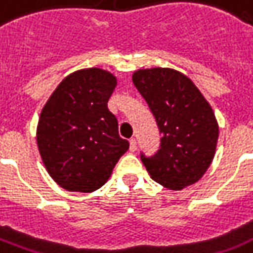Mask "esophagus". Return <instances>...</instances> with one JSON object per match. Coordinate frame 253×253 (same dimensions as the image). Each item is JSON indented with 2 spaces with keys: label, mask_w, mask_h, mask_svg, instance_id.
I'll list each match as a JSON object with an SVG mask.
<instances>
[{
  "label": "esophagus",
  "mask_w": 253,
  "mask_h": 253,
  "mask_svg": "<svg viewBox=\"0 0 253 253\" xmlns=\"http://www.w3.org/2000/svg\"><path fill=\"white\" fill-rule=\"evenodd\" d=\"M130 151H131V152L136 151V139H135V138L130 139Z\"/></svg>",
  "instance_id": "obj_1"
}]
</instances>
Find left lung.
I'll use <instances>...</instances> for the list:
<instances>
[{
	"label": "left lung",
	"mask_w": 253,
	"mask_h": 253,
	"mask_svg": "<svg viewBox=\"0 0 253 253\" xmlns=\"http://www.w3.org/2000/svg\"><path fill=\"white\" fill-rule=\"evenodd\" d=\"M132 83L163 135L154 156L140 154L151 178L172 190L193 185L215 155L219 128L211 106L193 81L174 69H139Z\"/></svg>",
	"instance_id": "obj_1"
}]
</instances>
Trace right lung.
<instances>
[{
	"mask_svg": "<svg viewBox=\"0 0 253 253\" xmlns=\"http://www.w3.org/2000/svg\"><path fill=\"white\" fill-rule=\"evenodd\" d=\"M117 79L101 68L71 73L39 117L37 143L45 169L68 192L90 193L110 177L128 142L107 109Z\"/></svg>",
	"mask_w": 253,
	"mask_h": 253,
	"instance_id": "right-lung-1",
	"label": "right lung"
}]
</instances>
